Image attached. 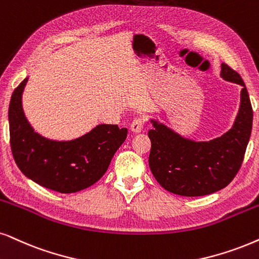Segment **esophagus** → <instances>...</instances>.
I'll return each instance as SVG.
<instances>
[{"label": "esophagus", "instance_id": "1", "mask_svg": "<svg viewBox=\"0 0 259 259\" xmlns=\"http://www.w3.org/2000/svg\"><path fill=\"white\" fill-rule=\"evenodd\" d=\"M142 129H143V120L141 118L134 119L132 125H130V130H132L134 134H139L142 132Z\"/></svg>", "mask_w": 259, "mask_h": 259}]
</instances>
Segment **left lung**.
I'll use <instances>...</instances> for the list:
<instances>
[{"label":"left lung","mask_w":259,"mask_h":259,"mask_svg":"<svg viewBox=\"0 0 259 259\" xmlns=\"http://www.w3.org/2000/svg\"><path fill=\"white\" fill-rule=\"evenodd\" d=\"M220 76L243 86L233 126L222 136L195 141L159 119H149L154 127L148 133L150 171L172 194L188 197L214 194L233 181L243 163L253 118L250 97L243 78L227 64H221Z\"/></svg>","instance_id":"8db88e82"}]
</instances>
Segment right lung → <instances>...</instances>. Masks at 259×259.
Here are the masks:
<instances>
[{
  "mask_svg": "<svg viewBox=\"0 0 259 259\" xmlns=\"http://www.w3.org/2000/svg\"><path fill=\"white\" fill-rule=\"evenodd\" d=\"M27 81L28 76L13 92L8 110L11 147L16 165L28 179L61 194L90 188L105 175L114 153L126 139L127 129L99 124L74 140L48 139L35 132L22 109Z\"/></svg>",
  "mask_w": 259,
  "mask_h": 259,
  "instance_id": "obj_1",
  "label": "right lung"
}]
</instances>
